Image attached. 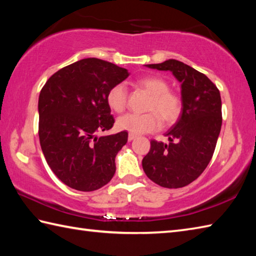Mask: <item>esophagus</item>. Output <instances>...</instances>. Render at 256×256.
Segmentation results:
<instances>
[{"mask_svg": "<svg viewBox=\"0 0 256 256\" xmlns=\"http://www.w3.org/2000/svg\"><path fill=\"white\" fill-rule=\"evenodd\" d=\"M135 138H136V136H135V135H133V134H128V142H131V140H135Z\"/></svg>", "mask_w": 256, "mask_h": 256, "instance_id": "obj_1", "label": "esophagus"}]
</instances>
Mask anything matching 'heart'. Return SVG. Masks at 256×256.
I'll list each match as a JSON object with an SVG mask.
<instances>
[{
  "mask_svg": "<svg viewBox=\"0 0 256 256\" xmlns=\"http://www.w3.org/2000/svg\"><path fill=\"white\" fill-rule=\"evenodd\" d=\"M138 84L152 94L148 110L145 114L126 113L120 116L116 126L120 131L133 135H140L157 131L160 128V119L165 124L174 123L182 111V100L176 94L170 91V84L157 76H146ZM128 88L123 82L112 86L106 94V102L111 110L121 113L126 106Z\"/></svg>",
  "mask_w": 256,
  "mask_h": 256,
  "instance_id": "1",
  "label": "heart"
}]
</instances>
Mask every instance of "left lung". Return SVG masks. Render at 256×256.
Returning a JSON list of instances; mask_svg holds the SVG:
<instances>
[{
  "label": "left lung",
  "instance_id": "1",
  "mask_svg": "<svg viewBox=\"0 0 256 256\" xmlns=\"http://www.w3.org/2000/svg\"><path fill=\"white\" fill-rule=\"evenodd\" d=\"M145 66L174 74L180 82L182 108L165 134L168 144L150 140L143 170L162 187L182 188L202 174L214 155L222 124L220 92L206 74L175 59Z\"/></svg>",
  "mask_w": 256,
  "mask_h": 256
}]
</instances>
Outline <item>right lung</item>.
Here are the masks:
<instances>
[{
	"instance_id": "obj_1",
	"label": "right lung",
	"mask_w": 256,
	"mask_h": 256,
	"mask_svg": "<svg viewBox=\"0 0 256 256\" xmlns=\"http://www.w3.org/2000/svg\"><path fill=\"white\" fill-rule=\"evenodd\" d=\"M126 69L98 58L64 67L47 80L38 99V135L54 174L68 187L94 192L111 180L128 132L96 136L113 126L106 94L128 77Z\"/></svg>"
}]
</instances>
